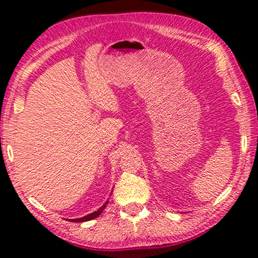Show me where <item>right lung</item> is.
I'll list each match as a JSON object with an SVG mask.
<instances>
[{
  "instance_id": "add662e5",
  "label": "right lung",
  "mask_w": 258,
  "mask_h": 258,
  "mask_svg": "<svg viewBox=\"0 0 258 258\" xmlns=\"http://www.w3.org/2000/svg\"><path fill=\"white\" fill-rule=\"evenodd\" d=\"M106 204H108V201H106V203H105L104 205H103L102 207H100V209L97 210V211L92 212V214L87 215V216H85V217H81V218H76V220H70V221H72V222H86V221H91V220H93V218L98 217V216H99L100 214H102V212H103V210L105 209Z\"/></svg>"
}]
</instances>
